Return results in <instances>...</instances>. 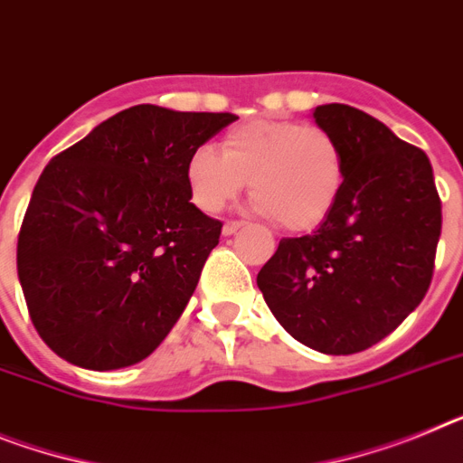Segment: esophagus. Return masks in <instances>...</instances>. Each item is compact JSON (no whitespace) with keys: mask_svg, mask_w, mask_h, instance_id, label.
I'll return each instance as SVG.
<instances>
[{"mask_svg":"<svg viewBox=\"0 0 463 463\" xmlns=\"http://www.w3.org/2000/svg\"><path fill=\"white\" fill-rule=\"evenodd\" d=\"M241 227H243V222H239V220H229V222H224V227H222V234H224V236H232V234H236V232H239Z\"/></svg>","mask_w":463,"mask_h":463,"instance_id":"1","label":"esophagus"}]
</instances>
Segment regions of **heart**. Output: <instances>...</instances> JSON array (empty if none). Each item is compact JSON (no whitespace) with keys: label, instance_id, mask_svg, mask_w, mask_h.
<instances>
[{"label":"heart","instance_id":"b5f03b06","mask_svg":"<svg viewBox=\"0 0 463 463\" xmlns=\"http://www.w3.org/2000/svg\"><path fill=\"white\" fill-rule=\"evenodd\" d=\"M184 177L192 201L205 213L222 211L243 184L260 211L290 232L314 229L333 213L346 180L342 142L321 126L255 118L220 142V154H189Z\"/></svg>","mask_w":463,"mask_h":463}]
</instances>
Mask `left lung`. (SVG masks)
Wrapping results in <instances>:
<instances>
[{
	"label": "left lung",
	"mask_w": 463,
	"mask_h": 463,
	"mask_svg": "<svg viewBox=\"0 0 463 463\" xmlns=\"http://www.w3.org/2000/svg\"><path fill=\"white\" fill-rule=\"evenodd\" d=\"M314 118L342 142L345 189L314 234L280 239L258 286L298 342L349 355L382 342L424 299L442 205L429 156L382 121L339 102Z\"/></svg>",
	"instance_id": "left-lung-1"
}]
</instances>
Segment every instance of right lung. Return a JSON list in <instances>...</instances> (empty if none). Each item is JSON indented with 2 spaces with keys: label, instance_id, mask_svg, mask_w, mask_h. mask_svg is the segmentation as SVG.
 I'll return each instance as SVG.
<instances>
[{
  "label": "right lung",
  "instance_id": "add662e5",
  "mask_svg": "<svg viewBox=\"0 0 463 463\" xmlns=\"http://www.w3.org/2000/svg\"><path fill=\"white\" fill-rule=\"evenodd\" d=\"M236 118L136 105L49 161L15 260L51 351L86 370H117L171 333L222 232L189 201L184 165Z\"/></svg>",
  "mask_w": 463,
  "mask_h": 463
}]
</instances>
